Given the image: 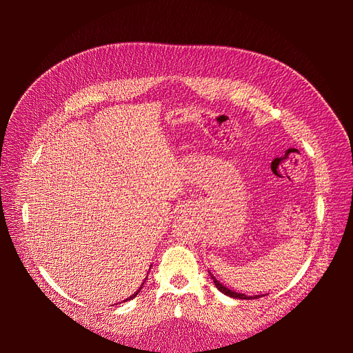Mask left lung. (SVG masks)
I'll return each instance as SVG.
<instances>
[{
    "instance_id": "left-lung-1",
    "label": "left lung",
    "mask_w": 353,
    "mask_h": 353,
    "mask_svg": "<svg viewBox=\"0 0 353 353\" xmlns=\"http://www.w3.org/2000/svg\"><path fill=\"white\" fill-rule=\"evenodd\" d=\"M210 276H212L213 283H215L218 290H221L223 294H227V296H230V297H234V299H245V301H250V299H259V297H262L261 294H258V296H245V294H243V293H236V292L230 290V288H227L225 285H222L212 274H210Z\"/></svg>"
}]
</instances>
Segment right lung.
Instances as JSON below:
<instances>
[{
  "mask_svg": "<svg viewBox=\"0 0 353 353\" xmlns=\"http://www.w3.org/2000/svg\"><path fill=\"white\" fill-rule=\"evenodd\" d=\"M143 284H144V283H143ZM141 288H143V285H141L140 288H138V290H137V292H135V293H134V294H132L131 297H128V299H126V301H123V302H128V301H131V299H132V297H135V296H137L138 293H140V290H141Z\"/></svg>",
  "mask_w": 353,
  "mask_h": 353,
  "instance_id": "obj_1",
  "label": "right lung"
}]
</instances>
